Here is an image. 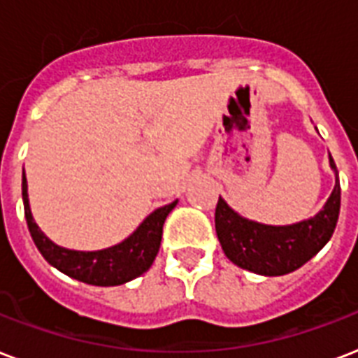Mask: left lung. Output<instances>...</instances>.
<instances>
[{
    "label": "left lung",
    "instance_id": "1",
    "mask_svg": "<svg viewBox=\"0 0 358 358\" xmlns=\"http://www.w3.org/2000/svg\"><path fill=\"white\" fill-rule=\"evenodd\" d=\"M329 163L336 173L333 193L322 212L301 223L271 227L249 221L219 196L215 232L227 258L247 271L278 277L299 269L316 256L333 236L340 213L338 171L331 156Z\"/></svg>",
    "mask_w": 358,
    "mask_h": 358
}]
</instances>
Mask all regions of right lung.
<instances>
[{"label": "right lung", "instance_id": "right-lung-1", "mask_svg": "<svg viewBox=\"0 0 358 358\" xmlns=\"http://www.w3.org/2000/svg\"><path fill=\"white\" fill-rule=\"evenodd\" d=\"M22 199H24V212L31 238L48 264L64 275L92 286H119L148 271L159 250L163 223L171 210L176 206L174 201L167 206L154 210L122 243L102 250H72L53 243L35 223L27 199L25 173L22 176Z\"/></svg>", "mask_w": 358, "mask_h": 358}]
</instances>
